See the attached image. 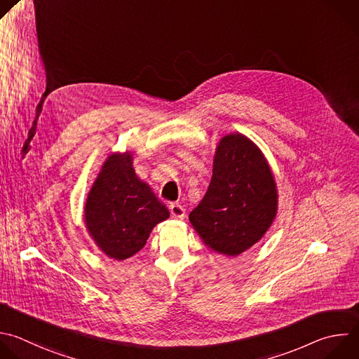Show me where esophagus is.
<instances>
[{
    "label": "esophagus",
    "instance_id": "esophagus-1",
    "mask_svg": "<svg viewBox=\"0 0 359 359\" xmlns=\"http://www.w3.org/2000/svg\"><path fill=\"white\" fill-rule=\"evenodd\" d=\"M169 208H170V214H172L173 218L183 219V218L186 217V210L183 208L182 204H179V203H172V204L169 205Z\"/></svg>",
    "mask_w": 359,
    "mask_h": 359
}]
</instances>
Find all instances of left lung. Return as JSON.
Here are the masks:
<instances>
[{
  "mask_svg": "<svg viewBox=\"0 0 359 359\" xmlns=\"http://www.w3.org/2000/svg\"><path fill=\"white\" fill-rule=\"evenodd\" d=\"M276 211V183L261 149L243 134L225 135L210 186L189 215L203 243L218 254L240 255L265 235Z\"/></svg>",
  "mask_w": 359,
  "mask_h": 359,
  "instance_id": "left-lung-1",
  "label": "left lung"
}]
</instances>
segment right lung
Listing matches in <instances>:
<instances>
[{
  "instance_id": "1",
  "label": "right lung",
  "mask_w": 359,
  "mask_h": 359,
  "mask_svg": "<svg viewBox=\"0 0 359 359\" xmlns=\"http://www.w3.org/2000/svg\"><path fill=\"white\" fill-rule=\"evenodd\" d=\"M86 226L109 258L124 261L141 251L169 210L149 184L135 175L133 154H114L104 162L84 207Z\"/></svg>"
}]
</instances>
